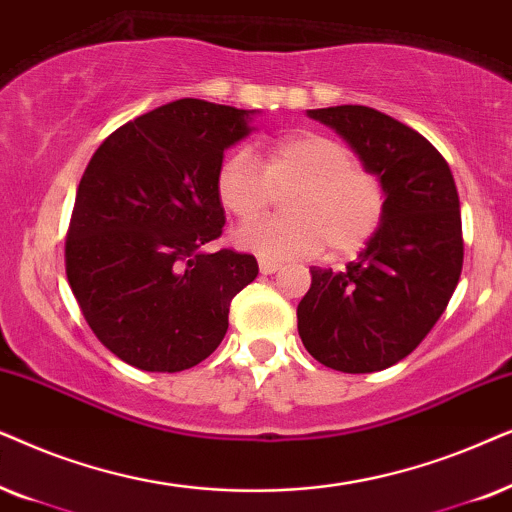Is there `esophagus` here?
Here are the masks:
<instances>
[{
	"instance_id": "34e87169",
	"label": "esophagus",
	"mask_w": 512,
	"mask_h": 512,
	"mask_svg": "<svg viewBox=\"0 0 512 512\" xmlns=\"http://www.w3.org/2000/svg\"><path fill=\"white\" fill-rule=\"evenodd\" d=\"M281 269V264L278 262H271V260H260V271L264 276H269V274H276V271Z\"/></svg>"
}]
</instances>
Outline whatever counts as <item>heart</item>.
Wrapping results in <instances>:
<instances>
[{
  "label": "heart",
  "instance_id": "heart-1",
  "mask_svg": "<svg viewBox=\"0 0 512 512\" xmlns=\"http://www.w3.org/2000/svg\"><path fill=\"white\" fill-rule=\"evenodd\" d=\"M285 196L281 217L245 224L234 234L238 248L264 260H302L330 248L351 255L377 234L384 217V189L342 142L299 133L271 147L262 168L248 152L220 163L215 192L222 208L238 220L260 217L274 192Z\"/></svg>",
  "mask_w": 512,
  "mask_h": 512
}]
</instances>
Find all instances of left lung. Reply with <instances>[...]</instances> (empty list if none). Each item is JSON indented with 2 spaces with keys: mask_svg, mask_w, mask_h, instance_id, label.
Here are the masks:
<instances>
[{
  "mask_svg": "<svg viewBox=\"0 0 512 512\" xmlns=\"http://www.w3.org/2000/svg\"><path fill=\"white\" fill-rule=\"evenodd\" d=\"M384 189V217L342 271L311 269L297 306L302 344L349 374L386 370L417 349L449 304L463 264L452 170L424 135L363 105L306 109Z\"/></svg>",
  "mask_w": 512,
  "mask_h": 512,
  "instance_id": "8db88e82",
  "label": "left lung"
}]
</instances>
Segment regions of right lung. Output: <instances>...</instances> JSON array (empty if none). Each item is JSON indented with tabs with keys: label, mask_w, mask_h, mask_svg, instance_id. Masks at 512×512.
<instances>
[{
	"label": "right lung",
	"mask_w": 512,
	"mask_h": 512,
	"mask_svg": "<svg viewBox=\"0 0 512 512\" xmlns=\"http://www.w3.org/2000/svg\"><path fill=\"white\" fill-rule=\"evenodd\" d=\"M257 109L182 98L117 128L88 161L65 243L67 281L95 337L145 372L199 365L227 335L257 260L208 252L222 234L215 175Z\"/></svg>",
	"instance_id": "add662e5"
}]
</instances>
